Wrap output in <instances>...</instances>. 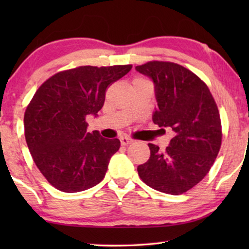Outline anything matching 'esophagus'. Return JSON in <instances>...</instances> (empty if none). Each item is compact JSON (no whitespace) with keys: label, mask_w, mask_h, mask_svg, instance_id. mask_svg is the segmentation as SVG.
<instances>
[{"label":"esophagus","mask_w":249,"mask_h":249,"mask_svg":"<svg viewBox=\"0 0 249 249\" xmlns=\"http://www.w3.org/2000/svg\"><path fill=\"white\" fill-rule=\"evenodd\" d=\"M120 142H121V145L122 146H128L129 144H131L132 142V139L131 138H129V137H121L120 138Z\"/></svg>","instance_id":"34e87169"}]
</instances>
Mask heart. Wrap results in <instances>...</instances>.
<instances>
[{
    "mask_svg": "<svg viewBox=\"0 0 249 249\" xmlns=\"http://www.w3.org/2000/svg\"><path fill=\"white\" fill-rule=\"evenodd\" d=\"M137 79H141V78H137Z\"/></svg>",
    "mask_w": 249,
    "mask_h": 249,
    "instance_id": "b5f03b06",
    "label": "heart"
}]
</instances>
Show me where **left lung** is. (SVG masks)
Masks as SVG:
<instances>
[{
  "instance_id": "left-lung-1",
  "label": "left lung",
  "mask_w": 249,
  "mask_h": 249,
  "mask_svg": "<svg viewBox=\"0 0 249 249\" xmlns=\"http://www.w3.org/2000/svg\"><path fill=\"white\" fill-rule=\"evenodd\" d=\"M136 70L154 81L158 110L153 122L175 131L164 152L148 144L151 156L138 165V175L153 189L180 195L202 181L219 154V108L207 85L178 63L149 61Z\"/></svg>"
}]
</instances>
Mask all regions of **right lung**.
I'll use <instances>...</instances> for the list:
<instances>
[{
	"mask_svg": "<svg viewBox=\"0 0 249 249\" xmlns=\"http://www.w3.org/2000/svg\"><path fill=\"white\" fill-rule=\"evenodd\" d=\"M131 68H73L53 74L36 90L23 118L25 137L36 166L56 189L83 192L104 179L120 141L87 132L86 117L97 114L107 87Z\"/></svg>",
	"mask_w": 249,
	"mask_h": 249,
	"instance_id": "1",
	"label": "right lung"
}]
</instances>
